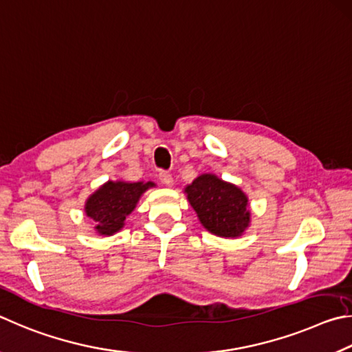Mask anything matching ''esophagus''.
<instances>
[{"label": "esophagus", "mask_w": 352, "mask_h": 352, "mask_svg": "<svg viewBox=\"0 0 352 352\" xmlns=\"http://www.w3.org/2000/svg\"><path fill=\"white\" fill-rule=\"evenodd\" d=\"M159 181L164 184L166 187H171L173 186V176L170 175L168 171H160L159 173Z\"/></svg>", "instance_id": "esophagus-1"}]
</instances>
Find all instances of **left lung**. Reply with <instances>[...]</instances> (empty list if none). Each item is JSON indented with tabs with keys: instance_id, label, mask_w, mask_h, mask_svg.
<instances>
[{
	"instance_id": "1",
	"label": "left lung",
	"mask_w": 352,
	"mask_h": 352,
	"mask_svg": "<svg viewBox=\"0 0 352 352\" xmlns=\"http://www.w3.org/2000/svg\"><path fill=\"white\" fill-rule=\"evenodd\" d=\"M186 193L201 224L213 235L235 238L248 229V196L233 184L213 175H201L186 188Z\"/></svg>"
}]
</instances>
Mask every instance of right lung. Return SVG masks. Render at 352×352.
I'll return each instance as SVG.
<instances>
[{
  "label": "right lung",
  "instance_id": "add662e5",
  "mask_svg": "<svg viewBox=\"0 0 352 352\" xmlns=\"http://www.w3.org/2000/svg\"><path fill=\"white\" fill-rule=\"evenodd\" d=\"M153 182H113L109 181L86 201L85 212L96 221L100 235H113L120 230L125 218L134 210L139 198Z\"/></svg>",
  "mask_w": 352,
  "mask_h": 352
}]
</instances>
